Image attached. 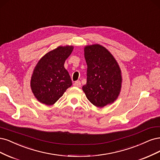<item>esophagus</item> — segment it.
I'll return each mask as SVG.
<instances>
[{
    "label": "esophagus",
    "mask_w": 160,
    "mask_h": 160,
    "mask_svg": "<svg viewBox=\"0 0 160 160\" xmlns=\"http://www.w3.org/2000/svg\"><path fill=\"white\" fill-rule=\"evenodd\" d=\"M74 86L76 87H80L81 86L80 81H76L74 83Z\"/></svg>",
    "instance_id": "obj_1"
}]
</instances>
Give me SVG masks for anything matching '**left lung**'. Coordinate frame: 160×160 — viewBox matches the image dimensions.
I'll return each instance as SVG.
<instances>
[{"mask_svg":"<svg viewBox=\"0 0 160 160\" xmlns=\"http://www.w3.org/2000/svg\"><path fill=\"white\" fill-rule=\"evenodd\" d=\"M86 84L82 90L92 104L102 108L116 100L121 90L120 67L110 52L100 44L84 48Z\"/></svg>","mask_w":160,"mask_h":160,"instance_id":"obj_1","label":"left lung"}]
</instances>
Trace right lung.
<instances>
[{
    "label": "right lung",
    "instance_id": "1",
    "mask_svg": "<svg viewBox=\"0 0 160 160\" xmlns=\"http://www.w3.org/2000/svg\"><path fill=\"white\" fill-rule=\"evenodd\" d=\"M73 46H59L45 54L36 66L30 86L37 100L46 105H52L72 84L64 66V62Z\"/></svg>",
    "mask_w": 160,
    "mask_h": 160
}]
</instances>
